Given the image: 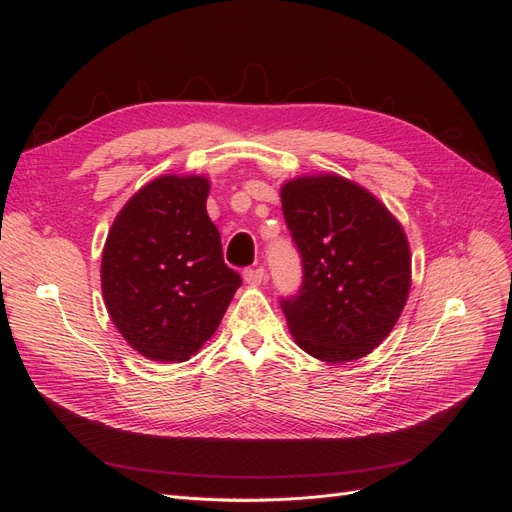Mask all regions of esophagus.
<instances>
[{
  "instance_id": "obj_1",
  "label": "esophagus",
  "mask_w": 512,
  "mask_h": 512,
  "mask_svg": "<svg viewBox=\"0 0 512 512\" xmlns=\"http://www.w3.org/2000/svg\"><path fill=\"white\" fill-rule=\"evenodd\" d=\"M243 280H245V284L258 286V284H262V280H265V269H262V267H247L243 271Z\"/></svg>"
}]
</instances>
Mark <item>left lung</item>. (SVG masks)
<instances>
[{
    "instance_id": "8db88e82",
    "label": "left lung",
    "mask_w": 512,
    "mask_h": 512,
    "mask_svg": "<svg viewBox=\"0 0 512 512\" xmlns=\"http://www.w3.org/2000/svg\"><path fill=\"white\" fill-rule=\"evenodd\" d=\"M303 284L282 299L294 342L324 363L369 354L401 316L412 282L406 232L380 200L339 175L282 185Z\"/></svg>"
}]
</instances>
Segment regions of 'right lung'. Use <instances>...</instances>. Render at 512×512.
<instances>
[{"mask_svg": "<svg viewBox=\"0 0 512 512\" xmlns=\"http://www.w3.org/2000/svg\"><path fill=\"white\" fill-rule=\"evenodd\" d=\"M209 188L200 175L153 179L108 230L104 303L123 339L151 361H188L218 331L241 286L207 215Z\"/></svg>", "mask_w": 512, "mask_h": 512, "instance_id": "right-lung-1", "label": "right lung"}]
</instances>
